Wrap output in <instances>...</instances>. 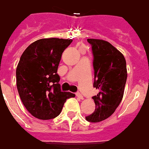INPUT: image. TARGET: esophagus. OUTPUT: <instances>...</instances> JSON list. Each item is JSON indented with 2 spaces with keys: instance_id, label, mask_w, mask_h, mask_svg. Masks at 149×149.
Returning <instances> with one entry per match:
<instances>
[{
  "instance_id": "1",
  "label": "esophagus",
  "mask_w": 149,
  "mask_h": 149,
  "mask_svg": "<svg viewBox=\"0 0 149 149\" xmlns=\"http://www.w3.org/2000/svg\"><path fill=\"white\" fill-rule=\"evenodd\" d=\"M76 96H77V97H79V99H81V100L83 99V96H82L80 93H76Z\"/></svg>"
}]
</instances>
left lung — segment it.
Segmentation results:
<instances>
[{
  "mask_svg": "<svg viewBox=\"0 0 149 149\" xmlns=\"http://www.w3.org/2000/svg\"><path fill=\"white\" fill-rule=\"evenodd\" d=\"M93 54L94 82L99 90L93 97L96 108L86 119L99 123L110 117L121 102L127 79L124 56L109 42L100 39H87Z\"/></svg>",
  "mask_w": 149,
  "mask_h": 149,
  "instance_id": "left-lung-1",
  "label": "left lung"
}]
</instances>
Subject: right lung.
Returning a JSON list of instances; mask_svg holds the SVG:
<instances>
[{
    "label": "right lung",
    "instance_id": "add662e5",
    "mask_svg": "<svg viewBox=\"0 0 149 149\" xmlns=\"http://www.w3.org/2000/svg\"><path fill=\"white\" fill-rule=\"evenodd\" d=\"M71 39H39L25 49L16 68V86L23 105L39 119L56 118L68 98L75 95L60 89L57 69Z\"/></svg>",
    "mask_w": 149,
    "mask_h": 149
}]
</instances>
